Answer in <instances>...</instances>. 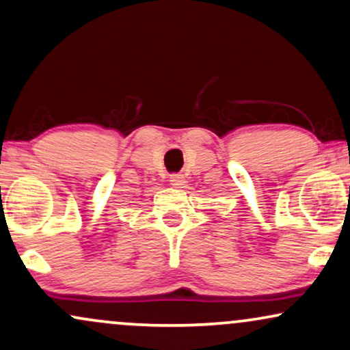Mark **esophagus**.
<instances>
[{"label": "esophagus", "instance_id": "esophagus-1", "mask_svg": "<svg viewBox=\"0 0 350 350\" xmlns=\"http://www.w3.org/2000/svg\"><path fill=\"white\" fill-rule=\"evenodd\" d=\"M170 183L174 185L175 188H185L187 180H185V176L182 174H174V175H170Z\"/></svg>", "mask_w": 350, "mask_h": 350}]
</instances>
